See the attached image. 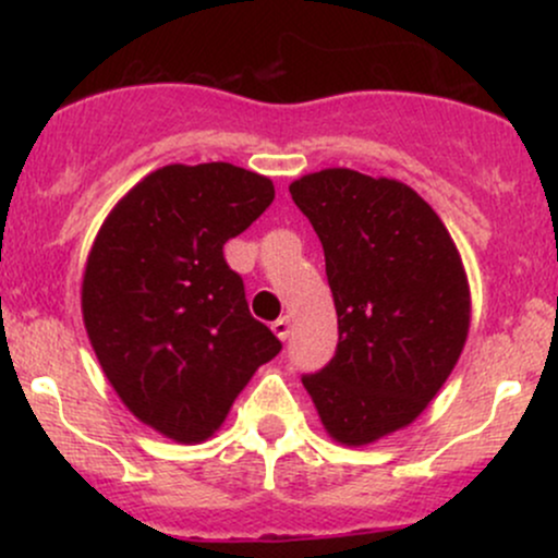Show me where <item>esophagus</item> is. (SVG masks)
<instances>
[{
	"label": "esophagus",
	"mask_w": 558,
	"mask_h": 558,
	"mask_svg": "<svg viewBox=\"0 0 558 558\" xmlns=\"http://www.w3.org/2000/svg\"><path fill=\"white\" fill-rule=\"evenodd\" d=\"M272 330H275V336L280 338V341H286L288 336H291V319H288L286 315L283 317H278L272 323Z\"/></svg>",
	"instance_id": "esophagus-1"
}]
</instances>
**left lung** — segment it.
I'll use <instances>...</instances> for the list:
<instances>
[{"label":"left lung","instance_id":"1","mask_svg":"<svg viewBox=\"0 0 558 558\" xmlns=\"http://www.w3.org/2000/svg\"><path fill=\"white\" fill-rule=\"evenodd\" d=\"M315 228L338 345L301 375L332 438L364 446L420 417L462 354L470 288L440 217L409 185L332 168L291 183Z\"/></svg>","mask_w":558,"mask_h":558}]
</instances>
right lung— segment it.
<instances>
[{"mask_svg": "<svg viewBox=\"0 0 558 558\" xmlns=\"http://www.w3.org/2000/svg\"><path fill=\"white\" fill-rule=\"evenodd\" d=\"M272 198L270 178L235 165H168L128 191L96 235L83 275L96 360L125 407L172 440L209 438L283 349L222 254Z\"/></svg>", "mask_w": 558, "mask_h": 558, "instance_id": "add662e5", "label": "right lung"}]
</instances>
